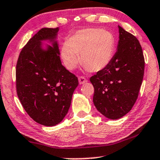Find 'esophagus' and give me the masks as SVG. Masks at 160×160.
I'll use <instances>...</instances> for the list:
<instances>
[{
	"mask_svg": "<svg viewBox=\"0 0 160 160\" xmlns=\"http://www.w3.org/2000/svg\"><path fill=\"white\" fill-rule=\"evenodd\" d=\"M87 82V80L85 78L84 76H78V82H79L80 84H84V83Z\"/></svg>",
	"mask_w": 160,
	"mask_h": 160,
	"instance_id": "1",
	"label": "esophagus"
}]
</instances>
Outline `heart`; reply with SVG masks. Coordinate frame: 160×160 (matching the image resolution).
Masks as SVG:
<instances>
[{
  "instance_id": "1",
  "label": "heart",
  "mask_w": 160,
  "mask_h": 160,
  "mask_svg": "<svg viewBox=\"0 0 160 160\" xmlns=\"http://www.w3.org/2000/svg\"><path fill=\"white\" fill-rule=\"evenodd\" d=\"M115 39L108 31L89 28L76 32L61 49L65 66L73 70L81 62L89 71L98 72L107 67L113 58Z\"/></svg>"
}]
</instances>
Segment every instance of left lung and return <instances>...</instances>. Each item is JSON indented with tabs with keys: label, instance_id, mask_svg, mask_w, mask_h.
<instances>
[{
	"label": "left lung",
	"instance_id": "left-lung-1",
	"mask_svg": "<svg viewBox=\"0 0 160 160\" xmlns=\"http://www.w3.org/2000/svg\"><path fill=\"white\" fill-rule=\"evenodd\" d=\"M117 50L107 67L90 77L98 111L111 119L124 117L138 97L145 60L139 41L119 26Z\"/></svg>",
	"mask_w": 160,
	"mask_h": 160
}]
</instances>
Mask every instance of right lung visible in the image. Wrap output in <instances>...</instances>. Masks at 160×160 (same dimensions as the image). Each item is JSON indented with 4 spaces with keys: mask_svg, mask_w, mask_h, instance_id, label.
<instances>
[{
    "mask_svg": "<svg viewBox=\"0 0 160 160\" xmlns=\"http://www.w3.org/2000/svg\"><path fill=\"white\" fill-rule=\"evenodd\" d=\"M58 28H42L28 41L16 66L17 94L24 109L37 123L54 126L67 114L72 95L78 84L77 76L61 63L54 41ZM53 41L47 50L40 41Z\"/></svg>",
    "mask_w": 160,
    "mask_h": 160,
    "instance_id": "1",
    "label": "right lung"
}]
</instances>
